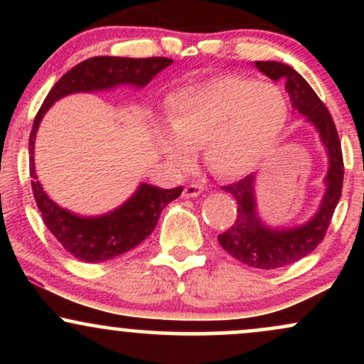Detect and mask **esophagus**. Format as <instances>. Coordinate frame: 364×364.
I'll return each instance as SVG.
<instances>
[{"label": "esophagus", "instance_id": "esophagus-1", "mask_svg": "<svg viewBox=\"0 0 364 364\" xmlns=\"http://www.w3.org/2000/svg\"><path fill=\"white\" fill-rule=\"evenodd\" d=\"M202 193H203V186L200 185V183H190V185H186L185 191H183V195H185L186 198H195V196Z\"/></svg>", "mask_w": 364, "mask_h": 364}]
</instances>
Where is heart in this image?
Masks as SVG:
<instances>
[{"instance_id":"b5f03b06","label":"heart","mask_w":364,"mask_h":364,"mask_svg":"<svg viewBox=\"0 0 364 364\" xmlns=\"http://www.w3.org/2000/svg\"><path fill=\"white\" fill-rule=\"evenodd\" d=\"M164 121L171 136L159 145L174 168L202 147L207 166L225 178L243 176L267 156L287 121L281 90L250 78L225 75L168 95Z\"/></svg>"}]
</instances>
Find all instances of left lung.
I'll return each mask as SVG.
<instances>
[{
	"instance_id": "8db88e82",
	"label": "left lung",
	"mask_w": 364,
	"mask_h": 364,
	"mask_svg": "<svg viewBox=\"0 0 364 364\" xmlns=\"http://www.w3.org/2000/svg\"><path fill=\"white\" fill-rule=\"evenodd\" d=\"M255 65L274 82H286L291 106L315 124L320 132L321 141L328 150L330 159L328 174L325 178L327 193L323 196L318 214L301 228L274 231V229L265 228L258 220L257 212H255L253 174H248V176L241 178L240 181L223 186V190L235 196L237 215L235 224L223 235L217 236L219 245L231 257H235L237 262L245 263V265L253 267V269L272 270L301 260L323 241L333 210H336L342 193L344 159H342L341 140L336 123H333L327 106L320 101L310 83L304 80L294 68L284 65V63L257 61Z\"/></svg>"
}]
</instances>
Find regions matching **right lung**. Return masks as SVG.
<instances>
[{"label":"right lung","instance_id":"1","mask_svg":"<svg viewBox=\"0 0 364 364\" xmlns=\"http://www.w3.org/2000/svg\"><path fill=\"white\" fill-rule=\"evenodd\" d=\"M173 63L169 58H116L95 56L78 63L70 72L54 83L43 106L37 112L34 127L31 132V176L32 193L46 228L56 237L58 243L73 255L77 260L89 263L106 262L139 246L150 232L156 229L159 217L171 200L181 195L183 186L173 190H162L152 185H140L139 191L123 203L118 210L111 214L85 219L70 214L44 193L43 186L37 181L34 169V139L41 119L48 107L60 97L73 92L104 90L119 83H133L144 87L152 80L161 70L168 68Z\"/></svg>","mask_w":364,"mask_h":364}]
</instances>
